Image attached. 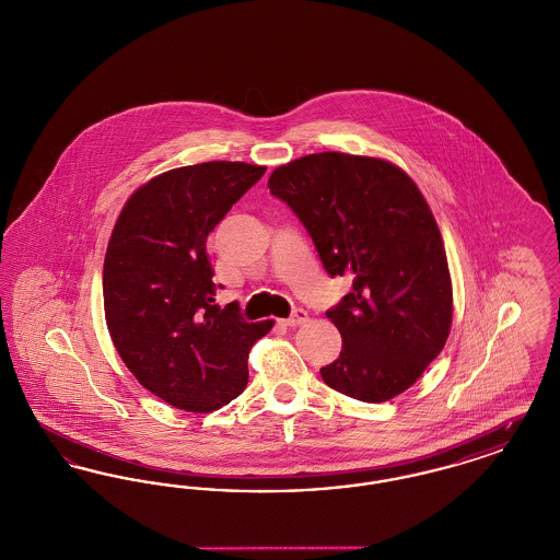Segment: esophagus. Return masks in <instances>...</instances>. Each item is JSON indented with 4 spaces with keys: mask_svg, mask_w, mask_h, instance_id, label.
<instances>
[{
    "mask_svg": "<svg viewBox=\"0 0 560 560\" xmlns=\"http://www.w3.org/2000/svg\"><path fill=\"white\" fill-rule=\"evenodd\" d=\"M308 319V315H306V311H302V308H295L292 313V317H288V319L281 320L285 327H298V325H302V323H306Z\"/></svg>",
    "mask_w": 560,
    "mask_h": 560,
    "instance_id": "34e87169",
    "label": "esophagus"
}]
</instances>
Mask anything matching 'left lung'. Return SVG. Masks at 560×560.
<instances>
[{
  "mask_svg": "<svg viewBox=\"0 0 560 560\" xmlns=\"http://www.w3.org/2000/svg\"><path fill=\"white\" fill-rule=\"evenodd\" d=\"M270 192L300 218L331 277H352L327 317L342 336L323 382L382 402L407 390L445 347L453 292L436 220L390 161L315 153L277 167Z\"/></svg>",
  "mask_w": 560,
  "mask_h": 560,
  "instance_id": "obj_1",
  "label": "left lung"
}]
</instances>
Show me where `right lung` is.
<instances>
[{
	"mask_svg": "<svg viewBox=\"0 0 560 560\" xmlns=\"http://www.w3.org/2000/svg\"><path fill=\"white\" fill-rule=\"evenodd\" d=\"M265 165L208 161L138 188L108 240L103 295L108 334L136 380L195 413L215 411L247 386L249 348L272 320L249 323L213 300L206 241L254 187Z\"/></svg>",
	"mask_w": 560,
	"mask_h": 560,
	"instance_id": "1",
	"label": "right lung"
}]
</instances>
